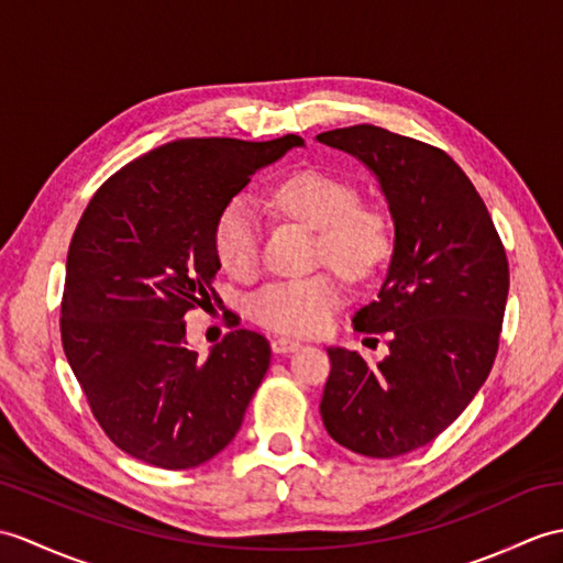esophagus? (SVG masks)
Masks as SVG:
<instances>
[{
  "label": "esophagus",
  "mask_w": 563,
  "mask_h": 563,
  "mask_svg": "<svg viewBox=\"0 0 563 563\" xmlns=\"http://www.w3.org/2000/svg\"><path fill=\"white\" fill-rule=\"evenodd\" d=\"M271 347H273V352H276V355H287V352L299 350V343L292 341V338L276 335V338H273V341H271Z\"/></svg>",
  "instance_id": "34e87169"
}]
</instances>
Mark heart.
<instances>
[{"label": "heart", "mask_w": 563, "mask_h": 563, "mask_svg": "<svg viewBox=\"0 0 563 563\" xmlns=\"http://www.w3.org/2000/svg\"><path fill=\"white\" fill-rule=\"evenodd\" d=\"M350 181L323 169H297L268 194V206L285 218L317 230L313 258L341 271L350 280H364L394 250L388 216L372 203L357 201ZM261 222L244 196L220 208L213 225V254L234 278H250L258 266ZM343 302V285L331 271L307 278L276 280L250 299V317L285 335H319L329 329Z\"/></svg>", "instance_id": "heart-1"}]
</instances>
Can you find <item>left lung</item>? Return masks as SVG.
Returning <instances> with one entry per match:
<instances>
[{"label":"left lung","instance_id":"8db88e82","mask_svg":"<svg viewBox=\"0 0 563 563\" xmlns=\"http://www.w3.org/2000/svg\"><path fill=\"white\" fill-rule=\"evenodd\" d=\"M374 169L396 222L376 299L352 323L388 333L369 364L329 347L321 417L341 446L396 459L434 441L492 372L508 297V258L485 201L451 155L374 124L317 136Z\"/></svg>","mask_w":563,"mask_h":563}]
</instances>
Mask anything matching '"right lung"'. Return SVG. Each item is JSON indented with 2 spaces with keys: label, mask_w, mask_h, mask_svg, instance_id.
I'll use <instances>...</instances> for the list:
<instances>
[{
  "label": "right lung",
  "mask_w": 563,
  "mask_h": 563,
  "mask_svg": "<svg viewBox=\"0 0 563 563\" xmlns=\"http://www.w3.org/2000/svg\"><path fill=\"white\" fill-rule=\"evenodd\" d=\"M302 143L179 139L117 169L86 206L67 254L62 347L96 422L132 459L196 467L240 431L271 345L238 329L203 360L187 345L185 313L222 302L220 208Z\"/></svg>",
  "instance_id": "1"
}]
</instances>
